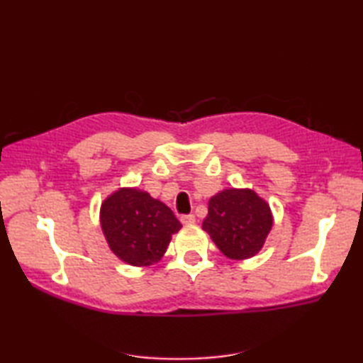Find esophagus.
Here are the masks:
<instances>
[{
	"mask_svg": "<svg viewBox=\"0 0 363 363\" xmlns=\"http://www.w3.org/2000/svg\"><path fill=\"white\" fill-rule=\"evenodd\" d=\"M195 221H196L195 215H191V213L182 215V217H181V223H182V225H190V223H195Z\"/></svg>",
	"mask_w": 363,
	"mask_h": 363,
	"instance_id": "esophagus-1",
	"label": "esophagus"
}]
</instances>
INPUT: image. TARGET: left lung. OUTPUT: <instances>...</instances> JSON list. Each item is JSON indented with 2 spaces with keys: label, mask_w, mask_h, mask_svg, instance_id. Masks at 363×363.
Here are the masks:
<instances>
[{
  "label": "left lung",
  "mask_w": 363,
  "mask_h": 363,
  "mask_svg": "<svg viewBox=\"0 0 363 363\" xmlns=\"http://www.w3.org/2000/svg\"><path fill=\"white\" fill-rule=\"evenodd\" d=\"M272 226L269 206L248 189H228L212 196L203 221V229L218 250L234 260L256 256Z\"/></svg>",
  "instance_id": "left-lung-1"
}]
</instances>
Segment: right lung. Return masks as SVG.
<instances>
[{
  "label": "right lung",
  "instance_id": "obj_1",
  "mask_svg": "<svg viewBox=\"0 0 363 363\" xmlns=\"http://www.w3.org/2000/svg\"><path fill=\"white\" fill-rule=\"evenodd\" d=\"M101 228L115 256L129 265L148 267L162 259L182 225L146 191L120 189L101 206Z\"/></svg>",
  "mask_w": 363,
  "mask_h": 363
}]
</instances>
